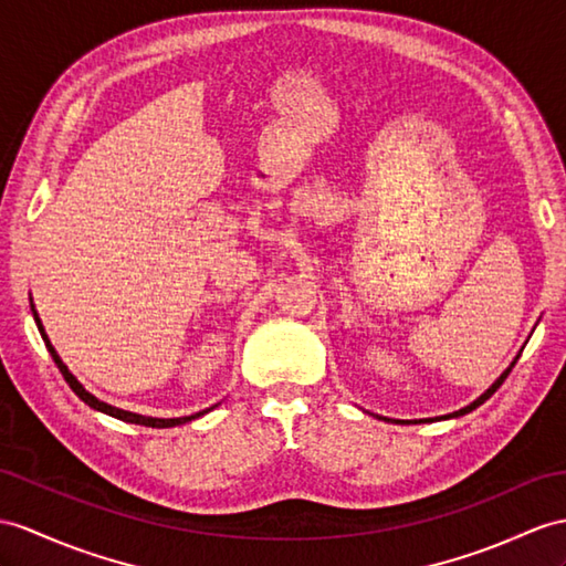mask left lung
I'll use <instances>...</instances> for the list:
<instances>
[{"label":"left lung","mask_w":566,"mask_h":566,"mask_svg":"<svg viewBox=\"0 0 566 566\" xmlns=\"http://www.w3.org/2000/svg\"><path fill=\"white\" fill-rule=\"evenodd\" d=\"M518 355H521V353H518ZM518 355L514 357V363H512V365H509V367H506V369L502 371V375H500L497 379H494V381H492V387H490V389H488L485 394H480V396L475 398V401H473V403H468L465 408H461V410H453V412H449V416H444V420H449V418H461V416H465V412H471V410H475L478 406H482V403H485V401H488V398H490V396H492L494 391H497V389L502 387V384H504V379L509 377V371H512V367L516 365V360H518ZM379 420H389V418H381V416H379ZM430 420H432V418H430ZM391 422H394V420H391ZM396 422H403V420H396Z\"/></svg>","instance_id":"left-lung-1"}]
</instances>
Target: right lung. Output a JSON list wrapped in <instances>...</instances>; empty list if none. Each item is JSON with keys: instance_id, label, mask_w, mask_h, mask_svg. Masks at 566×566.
<instances>
[{"instance_id": "add662e5", "label": "right lung", "mask_w": 566, "mask_h": 566, "mask_svg": "<svg viewBox=\"0 0 566 566\" xmlns=\"http://www.w3.org/2000/svg\"><path fill=\"white\" fill-rule=\"evenodd\" d=\"M31 312H33V319H35V326H38V331H40V336H43V340H45V346H48V353L52 355V360H54V365L60 367V371L64 375V379H66V384L69 387H72V391L81 398V401H84L86 406H91L93 410H98V412H105V416H109V418H117V420H124V422H132V424H146V427H177V424H185V422H191V420H197V418H201V416H206V412L209 410H213L216 406H211V408H206V410H199V412H195V416H182V418H150V416H139V412H129V410H122V408H115V406H109V403H105V401H101L98 396H93L91 391H86V387L84 384H81L72 371H69V367L62 363V357L57 355V350H54V346L50 343V338H48V334H45V326H43V322H40V316H38V310H35V305H33V297H31Z\"/></svg>"}]
</instances>
